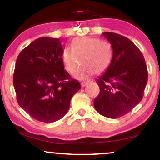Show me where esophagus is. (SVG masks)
<instances>
[{"label": "esophagus", "mask_w": 160, "mask_h": 160, "mask_svg": "<svg viewBox=\"0 0 160 160\" xmlns=\"http://www.w3.org/2000/svg\"><path fill=\"white\" fill-rule=\"evenodd\" d=\"M89 83V81H82L81 82V86L82 87H85L86 86H87Z\"/></svg>", "instance_id": "obj_1"}]
</instances>
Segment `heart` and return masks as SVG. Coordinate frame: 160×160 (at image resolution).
<instances>
[{
	"label": "heart",
	"instance_id": "heart-1",
	"mask_svg": "<svg viewBox=\"0 0 160 160\" xmlns=\"http://www.w3.org/2000/svg\"><path fill=\"white\" fill-rule=\"evenodd\" d=\"M113 49L109 42L89 37H79L72 40L71 49L65 48L62 59L65 69L72 72L81 60L82 65L74 71V78H86L92 74L104 72L111 65Z\"/></svg>",
	"mask_w": 160,
	"mask_h": 160
}]
</instances>
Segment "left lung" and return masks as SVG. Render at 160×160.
<instances>
[{
    "instance_id": "left-lung-1",
    "label": "left lung",
    "mask_w": 160,
    "mask_h": 160,
    "mask_svg": "<svg viewBox=\"0 0 160 160\" xmlns=\"http://www.w3.org/2000/svg\"><path fill=\"white\" fill-rule=\"evenodd\" d=\"M102 34L111 43V65L97 80L100 92L94 100L98 113L116 119L126 115L141 102L148 79L147 65L135 43L113 32Z\"/></svg>"
}]
</instances>
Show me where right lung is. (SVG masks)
Listing matches in <instances>:
<instances>
[{
    "mask_svg": "<svg viewBox=\"0 0 160 160\" xmlns=\"http://www.w3.org/2000/svg\"><path fill=\"white\" fill-rule=\"evenodd\" d=\"M62 52L61 40L44 37L32 42L16 59L13 86L18 104L40 122L62 119L81 89L64 68Z\"/></svg>",
    "mask_w": 160,
    "mask_h": 160,
    "instance_id": "add662e5",
    "label": "right lung"
}]
</instances>
